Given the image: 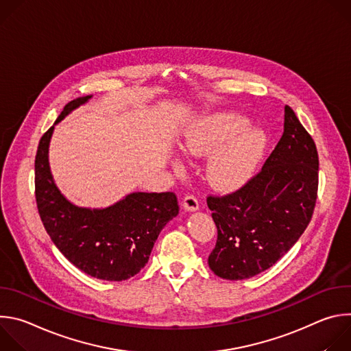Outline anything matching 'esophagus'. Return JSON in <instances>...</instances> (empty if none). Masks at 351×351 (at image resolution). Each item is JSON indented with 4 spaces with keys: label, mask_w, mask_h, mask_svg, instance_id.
<instances>
[{
    "label": "esophagus",
    "mask_w": 351,
    "mask_h": 351,
    "mask_svg": "<svg viewBox=\"0 0 351 351\" xmlns=\"http://www.w3.org/2000/svg\"><path fill=\"white\" fill-rule=\"evenodd\" d=\"M183 207L187 211H197L198 210V198L194 194H187L183 198Z\"/></svg>",
    "instance_id": "obj_1"
}]
</instances>
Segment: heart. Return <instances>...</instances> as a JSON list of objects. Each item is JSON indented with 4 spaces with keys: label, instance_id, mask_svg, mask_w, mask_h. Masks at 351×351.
Here are the masks:
<instances>
[{
    "label": "heart",
    "instance_id": "1",
    "mask_svg": "<svg viewBox=\"0 0 351 351\" xmlns=\"http://www.w3.org/2000/svg\"><path fill=\"white\" fill-rule=\"evenodd\" d=\"M248 121L221 112L197 121L184 134L183 148L193 156L217 152L208 164V178L219 189H237L253 176L267 147L265 134L247 129Z\"/></svg>",
    "mask_w": 351,
    "mask_h": 351
}]
</instances>
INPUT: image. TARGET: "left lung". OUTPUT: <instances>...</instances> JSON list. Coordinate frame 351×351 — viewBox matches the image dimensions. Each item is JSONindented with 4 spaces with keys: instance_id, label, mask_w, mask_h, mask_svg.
Segmentation results:
<instances>
[{
    "instance_id": "1",
    "label": "left lung",
    "mask_w": 351,
    "mask_h": 351,
    "mask_svg": "<svg viewBox=\"0 0 351 351\" xmlns=\"http://www.w3.org/2000/svg\"><path fill=\"white\" fill-rule=\"evenodd\" d=\"M283 128L258 173L229 194L207 197L218 229L208 265L219 278L241 280L271 268L313 218L318 195L317 145L289 106Z\"/></svg>"
}]
</instances>
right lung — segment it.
Masks as SVG:
<instances>
[{
	"label": "right lung",
	"instance_id": "add662e5",
	"mask_svg": "<svg viewBox=\"0 0 351 351\" xmlns=\"http://www.w3.org/2000/svg\"><path fill=\"white\" fill-rule=\"evenodd\" d=\"M91 95L68 103L56 123ZM54 126L40 138L34 160V194L41 222L60 252L84 274L121 282L147 264L164 226L178 215L176 194L132 193L119 203L90 210L71 204L56 186L48 165Z\"/></svg>",
	"mask_w": 351,
	"mask_h": 351
}]
</instances>
